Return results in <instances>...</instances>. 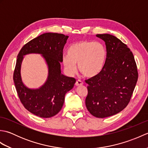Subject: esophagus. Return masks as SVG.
<instances>
[{"label": "esophagus", "mask_w": 148, "mask_h": 148, "mask_svg": "<svg viewBox=\"0 0 148 148\" xmlns=\"http://www.w3.org/2000/svg\"><path fill=\"white\" fill-rule=\"evenodd\" d=\"M75 84H76V86H81L83 84V81H81V80H77V81H76V83H75Z\"/></svg>", "instance_id": "obj_1"}]
</instances>
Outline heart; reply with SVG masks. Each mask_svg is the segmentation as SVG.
Masks as SVG:
<instances>
[{"label":"heart","mask_w":148,"mask_h":148,"mask_svg":"<svg viewBox=\"0 0 148 148\" xmlns=\"http://www.w3.org/2000/svg\"><path fill=\"white\" fill-rule=\"evenodd\" d=\"M107 52L105 46L100 42L81 40L72 44L67 49V56H63L62 62L70 74L77 71L84 76L93 77L97 76L104 67Z\"/></svg>","instance_id":"b5f03b06"}]
</instances>
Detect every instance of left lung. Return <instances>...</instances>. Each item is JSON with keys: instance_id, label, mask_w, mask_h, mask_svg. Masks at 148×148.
<instances>
[{"instance_id": "obj_1", "label": "left lung", "mask_w": 148, "mask_h": 148, "mask_svg": "<svg viewBox=\"0 0 148 148\" xmlns=\"http://www.w3.org/2000/svg\"><path fill=\"white\" fill-rule=\"evenodd\" d=\"M106 43L104 67L97 76L85 80L88 95L85 103L91 114L103 118L123 110L129 103L138 79L132 52L117 37L97 34Z\"/></svg>"}]
</instances>
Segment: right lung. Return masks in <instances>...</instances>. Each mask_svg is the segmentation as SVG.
Wrapping results in <instances>:
<instances>
[{
    "mask_svg": "<svg viewBox=\"0 0 148 148\" xmlns=\"http://www.w3.org/2000/svg\"><path fill=\"white\" fill-rule=\"evenodd\" d=\"M69 36L62 34L45 33L25 45L19 52L13 74L16 89L25 108L41 118L54 116L60 111L65 93L74 87L76 79L61 74L63 49ZM41 54L49 67L47 82L38 89H30L22 82L20 70L23 56Z\"/></svg>",
    "mask_w": 148,
    "mask_h": 148,
    "instance_id": "add662e5",
    "label": "right lung"
}]
</instances>
